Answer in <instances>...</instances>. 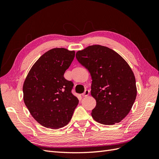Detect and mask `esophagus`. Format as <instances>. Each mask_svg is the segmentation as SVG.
I'll return each mask as SVG.
<instances>
[{
	"label": "esophagus",
	"instance_id": "esophagus-1",
	"mask_svg": "<svg viewBox=\"0 0 159 159\" xmlns=\"http://www.w3.org/2000/svg\"><path fill=\"white\" fill-rule=\"evenodd\" d=\"M89 92H90V91L88 90V89L85 90L84 92L82 93V96H84V97H85V96H88L89 94Z\"/></svg>",
	"mask_w": 159,
	"mask_h": 159
}]
</instances>
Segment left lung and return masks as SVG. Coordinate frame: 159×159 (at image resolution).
<instances>
[{
    "label": "left lung",
    "instance_id": "1",
    "mask_svg": "<svg viewBox=\"0 0 159 159\" xmlns=\"http://www.w3.org/2000/svg\"><path fill=\"white\" fill-rule=\"evenodd\" d=\"M76 58L91 74V95L96 100L91 116L111 125L131 111L137 96L136 81L127 61L116 52L101 45L77 52Z\"/></svg>",
    "mask_w": 159,
    "mask_h": 159
}]
</instances>
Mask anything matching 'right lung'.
<instances>
[{
	"mask_svg": "<svg viewBox=\"0 0 159 159\" xmlns=\"http://www.w3.org/2000/svg\"><path fill=\"white\" fill-rule=\"evenodd\" d=\"M75 52L53 48L38 59L23 85L24 102L41 125L53 129L66 126L79 100L71 93L74 84L64 78L74 59Z\"/></svg>",
	"mask_w": 159,
	"mask_h": 159,
	"instance_id": "obj_1",
	"label": "right lung"
}]
</instances>
